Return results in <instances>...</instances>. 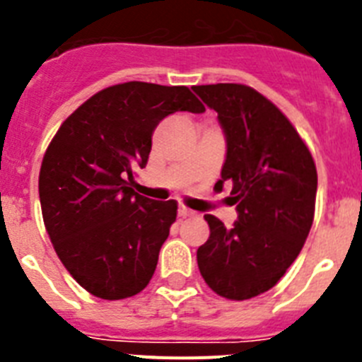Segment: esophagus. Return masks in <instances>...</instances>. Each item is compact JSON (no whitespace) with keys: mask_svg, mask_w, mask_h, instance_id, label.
Instances as JSON below:
<instances>
[{"mask_svg":"<svg viewBox=\"0 0 362 362\" xmlns=\"http://www.w3.org/2000/svg\"><path fill=\"white\" fill-rule=\"evenodd\" d=\"M194 210H190V209H187V206H183V204H181V206H179L177 209V216L179 217H192L194 216Z\"/></svg>","mask_w":362,"mask_h":362,"instance_id":"34e87169","label":"esophagus"}]
</instances>
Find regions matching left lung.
<instances>
[{
	"label": "left lung",
	"instance_id": "obj_1",
	"mask_svg": "<svg viewBox=\"0 0 362 362\" xmlns=\"http://www.w3.org/2000/svg\"><path fill=\"white\" fill-rule=\"evenodd\" d=\"M194 92L217 112L226 158L216 187L232 183L238 210L232 228L204 216L210 238L197 248V267L221 297L252 299L276 286L308 238L315 163L283 112L250 86L217 83Z\"/></svg>",
	"mask_w": 362,
	"mask_h": 362
}]
</instances>
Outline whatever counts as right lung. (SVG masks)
<instances>
[{"label": "right lung", "mask_w": 362, "mask_h": 362, "mask_svg": "<svg viewBox=\"0 0 362 362\" xmlns=\"http://www.w3.org/2000/svg\"><path fill=\"white\" fill-rule=\"evenodd\" d=\"M174 112L204 107L187 86H108L66 117L45 152V228L70 276L92 296L132 297L156 272L177 203L139 196L130 183L146 166L156 127Z\"/></svg>", "instance_id": "right-lung-1"}]
</instances>
